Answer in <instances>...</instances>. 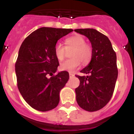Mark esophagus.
Listing matches in <instances>:
<instances>
[{
	"instance_id": "1",
	"label": "esophagus",
	"mask_w": 134,
	"mask_h": 134,
	"mask_svg": "<svg viewBox=\"0 0 134 134\" xmlns=\"http://www.w3.org/2000/svg\"><path fill=\"white\" fill-rule=\"evenodd\" d=\"M69 75H70V78H71L72 76H74V74H72V73H69Z\"/></svg>"
}]
</instances>
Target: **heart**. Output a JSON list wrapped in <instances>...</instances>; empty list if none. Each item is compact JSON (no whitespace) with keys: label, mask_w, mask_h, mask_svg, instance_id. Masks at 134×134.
<instances>
[{"label":"heart","mask_w":134,"mask_h":134,"mask_svg":"<svg viewBox=\"0 0 134 134\" xmlns=\"http://www.w3.org/2000/svg\"><path fill=\"white\" fill-rule=\"evenodd\" d=\"M65 48L58 43L54 47V55L59 61H62L66 57V50L73 48L70 53L72 58L60 64V69L63 71L72 72L80 65L88 64L93 57V51L91 46L86 43V40L80 35H75L66 38L64 41Z\"/></svg>","instance_id":"1"}]
</instances>
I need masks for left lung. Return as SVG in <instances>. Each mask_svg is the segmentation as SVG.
<instances>
[{
	"label": "left lung",
	"mask_w": 134,
	"mask_h": 134,
	"mask_svg": "<svg viewBox=\"0 0 134 134\" xmlns=\"http://www.w3.org/2000/svg\"><path fill=\"white\" fill-rule=\"evenodd\" d=\"M74 31L88 37L93 51L89 64L80 71L90 75H76L80 80V85L75 89L76 101L86 111H98L109 102L114 92L118 75L115 52L108 37L98 31L94 29Z\"/></svg>",
	"instance_id": "8db88e82"
}]
</instances>
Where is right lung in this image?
I'll use <instances>...</instances> for the list:
<instances>
[{"label": "right lung", "mask_w": 134, "mask_h": 134, "mask_svg": "<svg viewBox=\"0 0 134 134\" xmlns=\"http://www.w3.org/2000/svg\"><path fill=\"white\" fill-rule=\"evenodd\" d=\"M72 31L41 27L32 32L21 44L15 63L17 87L32 108L48 111L58 105L60 92L68 82L69 74L62 71L54 74L59 66L54 47L58 40Z\"/></svg>", "instance_id": "1"}]
</instances>
